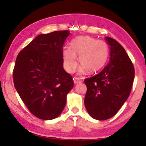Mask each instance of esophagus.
I'll return each instance as SVG.
<instances>
[{"label":"esophagus","mask_w":146,"mask_h":146,"mask_svg":"<svg viewBox=\"0 0 146 146\" xmlns=\"http://www.w3.org/2000/svg\"><path fill=\"white\" fill-rule=\"evenodd\" d=\"M81 82L82 80H80V78H75L74 79V84L80 83Z\"/></svg>","instance_id":"1"}]
</instances>
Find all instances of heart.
I'll list each match as a JSON object with an SVG mask.
<instances>
[{
	"mask_svg": "<svg viewBox=\"0 0 146 146\" xmlns=\"http://www.w3.org/2000/svg\"><path fill=\"white\" fill-rule=\"evenodd\" d=\"M108 55V45L105 41L89 36H78L71 42V47L64 48V65L67 72H74L78 64V56L82 65L80 72L84 73L88 70L90 73L96 72L105 65Z\"/></svg>",
	"mask_w": 146,
	"mask_h": 146,
	"instance_id": "obj_1",
	"label": "heart"
}]
</instances>
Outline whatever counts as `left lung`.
<instances>
[{
  "mask_svg": "<svg viewBox=\"0 0 146 146\" xmlns=\"http://www.w3.org/2000/svg\"><path fill=\"white\" fill-rule=\"evenodd\" d=\"M109 45L110 62L98 74L86 78L84 105L89 115L98 120L113 117L128 98L134 68L125 49L115 40L105 37Z\"/></svg>",
  "mask_w": 146,
  "mask_h": 146,
  "instance_id": "1",
  "label": "left lung"
}]
</instances>
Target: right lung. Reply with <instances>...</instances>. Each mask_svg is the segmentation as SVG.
I'll return each instance as SVG.
<instances>
[{
  "instance_id": "add662e5",
  "label": "right lung",
  "mask_w": 146,
  "mask_h": 146,
  "mask_svg": "<svg viewBox=\"0 0 146 146\" xmlns=\"http://www.w3.org/2000/svg\"><path fill=\"white\" fill-rule=\"evenodd\" d=\"M70 34L60 31L37 36L16 60L15 88L29 111L44 120L59 116L73 88L72 78L63 68V45Z\"/></svg>"
}]
</instances>
